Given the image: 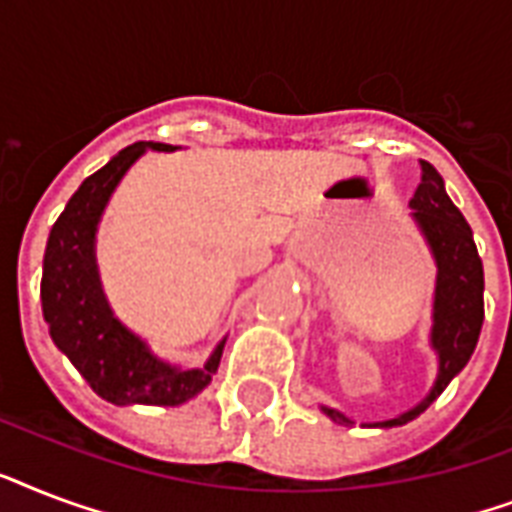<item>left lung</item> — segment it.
<instances>
[{"mask_svg": "<svg viewBox=\"0 0 512 512\" xmlns=\"http://www.w3.org/2000/svg\"><path fill=\"white\" fill-rule=\"evenodd\" d=\"M420 170V185L414 188L409 204L438 265L433 348L441 358V372H438L436 388L430 390V396L420 406H414L412 412L401 414L396 420L377 422L380 428L406 425L414 417H420L444 393L446 385L454 380V374H460L462 366L468 364L481 335V324H484V265L478 257L473 231L460 209L446 196L444 180L436 167L420 162ZM324 412L340 425H350L345 414L327 406Z\"/></svg>", "mask_w": 512, "mask_h": 512, "instance_id": "1", "label": "left lung"}]
</instances>
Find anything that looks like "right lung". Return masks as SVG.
Returning <instances> with one entry per match:
<instances>
[{
	"label": "right lung",
	"instance_id": "add662e5",
	"mask_svg": "<svg viewBox=\"0 0 512 512\" xmlns=\"http://www.w3.org/2000/svg\"><path fill=\"white\" fill-rule=\"evenodd\" d=\"M146 148L172 151L167 143H135L79 185L55 220L44 249L42 311L50 335L100 398L111 404L177 406L207 388L217 372L220 342L204 369H175L146 350L111 316L95 268V228L108 196Z\"/></svg>",
	"mask_w": 512,
	"mask_h": 512
}]
</instances>
